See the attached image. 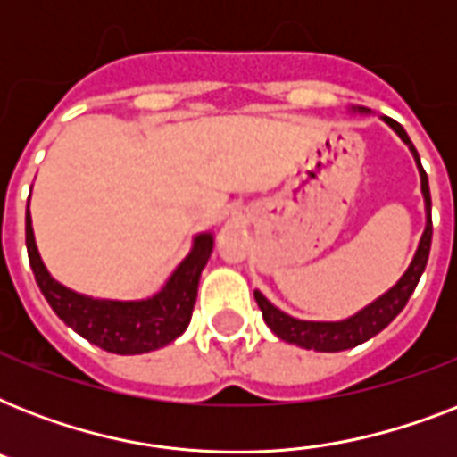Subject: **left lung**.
<instances>
[{
    "label": "left lung",
    "mask_w": 457,
    "mask_h": 457,
    "mask_svg": "<svg viewBox=\"0 0 457 457\" xmlns=\"http://www.w3.org/2000/svg\"><path fill=\"white\" fill-rule=\"evenodd\" d=\"M361 113H365V109H358ZM384 123L389 125L391 130L396 132L398 137L403 139L408 149L415 156V163H418L420 170V182H422V196H425V211H427V225L425 232H422V239L418 244V251L412 256L408 270L401 275L396 285L391 287L389 292H384L379 299H375L370 305H365L362 311H358L355 315L346 320H339V322H311V320H299L287 315L279 308L265 299L261 292H253L256 296V303L263 312L265 325L270 327L272 332L278 334L282 341H289V344H296L301 348H308V351H322V353H337V351H346V348H353L362 341L372 339L375 334H379L384 327L389 325L391 320L396 318L398 312L403 311L408 299L415 292L420 278L427 268V258H429V249H432V196H429V182H427V172L420 163V156L412 146L411 137L405 135V130L396 120L384 116Z\"/></svg>",
    "instance_id": "left-lung-1"
}]
</instances>
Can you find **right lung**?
I'll return each mask as SVG.
<instances>
[{
  "label": "right lung",
  "mask_w": 457,
  "mask_h": 457,
  "mask_svg": "<svg viewBox=\"0 0 457 457\" xmlns=\"http://www.w3.org/2000/svg\"><path fill=\"white\" fill-rule=\"evenodd\" d=\"M25 246L39 292L71 329L109 353L137 355L163 348L187 329L196 303L201 270L213 251V235L201 232L194 237L192 251L175 268L163 289L142 301L92 299L56 282L39 258L30 211H25Z\"/></svg>",
  "instance_id": "right-lung-1"
}]
</instances>
